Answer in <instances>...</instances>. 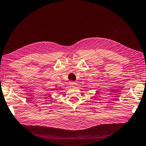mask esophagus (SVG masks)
<instances>
[{
    "mask_svg": "<svg viewBox=\"0 0 146 146\" xmlns=\"http://www.w3.org/2000/svg\"><path fill=\"white\" fill-rule=\"evenodd\" d=\"M70 86H74V85H76V83L74 82H70Z\"/></svg>",
    "mask_w": 146,
    "mask_h": 146,
    "instance_id": "34e87169",
    "label": "esophagus"
}]
</instances>
